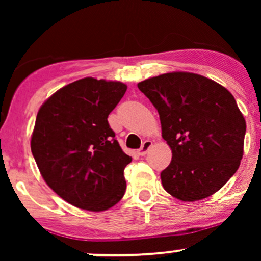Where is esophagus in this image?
Returning <instances> with one entry per match:
<instances>
[{"mask_svg":"<svg viewBox=\"0 0 261 261\" xmlns=\"http://www.w3.org/2000/svg\"><path fill=\"white\" fill-rule=\"evenodd\" d=\"M151 147H152V141L146 140L145 142L142 143V146H141V148L137 151V153H139L140 155H146Z\"/></svg>","mask_w":261,"mask_h":261,"instance_id":"1","label":"esophagus"}]
</instances>
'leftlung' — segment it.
Here are the masks:
<instances>
[{
  "label": "left lung",
  "mask_w": 261,
  "mask_h": 261,
  "mask_svg": "<svg viewBox=\"0 0 261 261\" xmlns=\"http://www.w3.org/2000/svg\"><path fill=\"white\" fill-rule=\"evenodd\" d=\"M162 125L172 161L162 185L181 201L211 196L237 172L243 157L245 120L234 97L215 81L169 72L140 82Z\"/></svg>",
  "instance_id": "1"
}]
</instances>
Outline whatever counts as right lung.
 Instances as JSON below:
<instances>
[{
  "label": "right lung",
  "instance_id": "right-lung-1",
  "mask_svg": "<svg viewBox=\"0 0 261 261\" xmlns=\"http://www.w3.org/2000/svg\"><path fill=\"white\" fill-rule=\"evenodd\" d=\"M127 87L93 77L55 92L39 109L31 148L45 182L60 197L87 211L113 207L124 196V153L108 115Z\"/></svg>",
  "mask_w": 261,
  "mask_h": 261
}]
</instances>
